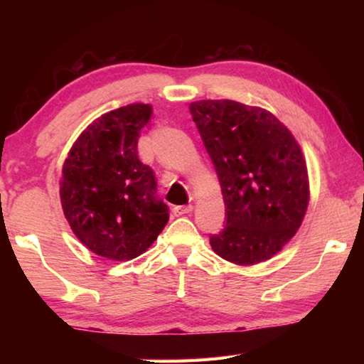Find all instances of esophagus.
<instances>
[{"instance_id":"esophagus-1","label":"esophagus","mask_w":364,"mask_h":364,"mask_svg":"<svg viewBox=\"0 0 364 364\" xmlns=\"http://www.w3.org/2000/svg\"><path fill=\"white\" fill-rule=\"evenodd\" d=\"M193 212V205H178L173 208V213L176 217H183V215H188Z\"/></svg>"}]
</instances>
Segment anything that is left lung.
<instances>
[{
    "mask_svg": "<svg viewBox=\"0 0 364 364\" xmlns=\"http://www.w3.org/2000/svg\"><path fill=\"white\" fill-rule=\"evenodd\" d=\"M189 110L226 205L225 230L210 237L213 252L239 267L269 260L297 232L310 202L300 144L267 109L202 100Z\"/></svg>",
    "mask_w": 364,
    "mask_h": 364,
    "instance_id": "left-lung-1",
    "label": "left lung"
}]
</instances>
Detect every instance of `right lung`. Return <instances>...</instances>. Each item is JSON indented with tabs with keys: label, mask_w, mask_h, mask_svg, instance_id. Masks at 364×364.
I'll list each match as a JSON object with an SVG mask.
<instances>
[{
	"label": "right lung",
	"mask_w": 364,
	"mask_h": 364,
	"mask_svg": "<svg viewBox=\"0 0 364 364\" xmlns=\"http://www.w3.org/2000/svg\"><path fill=\"white\" fill-rule=\"evenodd\" d=\"M151 115L152 106L143 102L102 114L80 133L64 162L65 220L85 247L107 260L144 254L168 221L154 171L138 157L139 132Z\"/></svg>",
	"instance_id": "right-lung-1"
}]
</instances>
